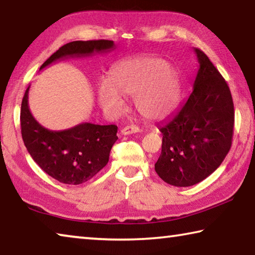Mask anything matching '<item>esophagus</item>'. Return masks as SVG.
Listing matches in <instances>:
<instances>
[{
	"label": "esophagus",
	"instance_id": "1",
	"mask_svg": "<svg viewBox=\"0 0 255 255\" xmlns=\"http://www.w3.org/2000/svg\"><path fill=\"white\" fill-rule=\"evenodd\" d=\"M139 131V128L137 126H133V125H130V126H126L122 129V133L123 135H130V133H135Z\"/></svg>",
	"mask_w": 255,
	"mask_h": 255
}]
</instances>
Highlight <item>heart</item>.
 I'll use <instances>...</instances> for the list:
<instances>
[{
  "label": "heart",
  "mask_w": 255,
  "mask_h": 255,
  "mask_svg": "<svg viewBox=\"0 0 255 255\" xmlns=\"http://www.w3.org/2000/svg\"><path fill=\"white\" fill-rule=\"evenodd\" d=\"M181 82L173 64L154 55H138L119 60L108 73L107 84L96 89L101 110L117 118L125 110L122 97H131V105L141 117L159 120L169 116L180 101Z\"/></svg>",
  "instance_id": "b5f03b06"
}]
</instances>
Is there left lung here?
<instances>
[{"mask_svg": "<svg viewBox=\"0 0 255 255\" xmlns=\"http://www.w3.org/2000/svg\"><path fill=\"white\" fill-rule=\"evenodd\" d=\"M198 71L192 91L158 126L162 152L155 171L166 183L190 187L205 180L230 152L234 132V103L226 81L204 51L195 48Z\"/></svg>", "mask_w": 255, "mask_h": 255, "instance_id": "obj_1", "label": "left lung"}]
</instances>
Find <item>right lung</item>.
Masks as SVG:
<instances>
[{"instance_id": "1", "label": "right lung", "mask_w": 255, "mask_h": 255, "mask_svg": "<svg viewBox=\"0 0 255 255\" xmlns=\"http://www.w3.org/2000/svg\"><path fill=\"white\" fill-rule=\"evenodd\" d=\"M115 48L112 40L72 41L64 45L40 66L58 59L84 57ZM29 88L21 103L20 124L24 146L33 161L51 178L65 184H81L92 179L109 161L112 146L118 139L116 125L83 123L65 130H49L32 117L28 106Z\"/></svg>"}]
</instances>
